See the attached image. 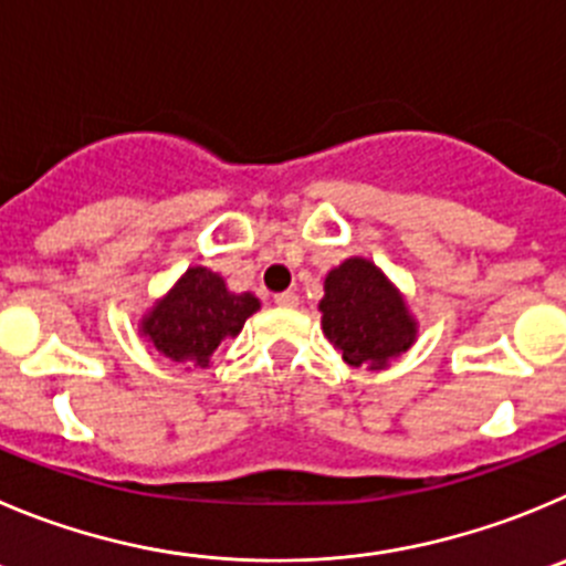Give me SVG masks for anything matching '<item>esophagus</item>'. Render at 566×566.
I'll return each instance as SVG.
<instances>
[{
    "label": "esophagus",
    "mask_w": 566,
    "mask_h": 566,
    "mask_svg": "<svg viewBox=\"0 0 566 566\" xmlns=\"http://www.w3.org/2000/svg\"><path fill=\"white\" fill-rule=\"evenodd\" d=\"M273 301H276L279 307H295V304H298V295H295L293 290H284V293L273 295Z\"/></svg>",
    "instance_id": "esophagus-1"
}]
</instances>
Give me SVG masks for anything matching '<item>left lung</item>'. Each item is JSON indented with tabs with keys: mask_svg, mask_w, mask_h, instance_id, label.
<instances>
[{
	"mask_svg": "<svg viewBox=\"0 0 566 566\" xmlns=\"http://www.w3.org/2000/svg\"><path fill=\"white\" fill-rule=\"evenodd\" d=\"M324 335L348 366L379 368L408 352L416 324L394 284L368 259H346L324 282Z\"/></svg>",
	"mask_w": 566,
	"mask_h": 566,
	"instance_id": "obj_1",
	"label": "left lung"
}]
</instances>
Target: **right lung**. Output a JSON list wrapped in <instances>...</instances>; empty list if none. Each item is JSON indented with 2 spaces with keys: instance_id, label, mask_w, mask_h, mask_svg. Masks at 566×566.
Wrapping results in <instances>:
<instances>
[{
  "instance_id": "add662e5",
  "label": "right lung",
  "mask_w": 566,
  "mask_h": 566,
  "mask_svg": "<svg viewBox=\"0 0 566 566\" xmlns=\"http://www.w3.org/2000/svg\"><path fill=\"white\" fill-rule=\"evenodd\" d=\"M256 310L259 301L251 293H229L218 273L189 268L170 295L153 307L142 332L172 363L206 368L220 340L240 335Z\"/></svg>"
}]
</instances>
